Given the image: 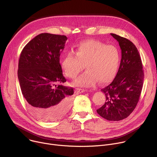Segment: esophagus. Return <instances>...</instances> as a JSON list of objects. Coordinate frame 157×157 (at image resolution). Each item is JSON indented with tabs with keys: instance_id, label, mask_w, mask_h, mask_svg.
Returning a JSON list of instances; mask_svg holds the SVG:
<instances>
[{
	"instance_id": "1",
	"label": "esophagus",
	"mask_w": 157,
	"mask_h": 157,
	"mask_svg": "<svg viewBox=\"0 0 157 157\" xmlns=\"http://www.w3.org/2000/svg\"><path fill=\"white\" fill-rule=\"evenodd\" d=\"M86 91V90L85 89H79V88H76V92L78 93H82Z\"/></svg>"
}]
</instances>
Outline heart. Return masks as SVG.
I'll list each match as a JSON object with an SVG mask.
<instances>
[{
  "label": "heart",
  "mask_w": 157,
  "mask_h": 157,
  "mask_svg": "<svg viewBox=\"0 0 157 157\" xmlns=\"http://www.w3.org/2000/svg\"><path fill=\"white\" fill-rule=\"evenodd\" d=\"M120 56L113 45H105L99 41L89 40L81 42L75 54L70 52L63 58L61 65L66 75L75 78L86 65L87 71L75 81L78 86L91 87L98 81L102 84L113 80L117 73Z\"/></svg>",
  "instance_id": "heart-1"
}]
</instances>
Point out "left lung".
<instances>
[{"label":"left lung","instance_id":"1","mask_svg":"<svg viewBox=\"0 0 157 157\" xmlns=\"http://www.w3.org/2000/svg\"><path fill=\"white\" fill-rule=\"evenodd\" d=\"M118 42L122 58L113 81L101 89L105 95L104 104L97 110L106 120L119 121L127 118L136 108L144 78L142 60L137 48L128 39L110 33Z\"/></svg>","mask_w":157,"mask_h":157}]
</instances>
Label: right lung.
I'll return each mask as SVG.
<instances>
[{
	"instance_id": "right-lung-1",
	"label": "right lung",
	"mask_w": 157,
	"mask_h": 157,
	"mask_svg": "<svg viewBox=\"0 0 157 157\" xmlns=\"http://www.w3.org/2000/svg\"><path fill=\"white\" fill-rule=\"evenodd\" d=\"M67 37L41 33L30 41L22 50L18 78L22 94L32 113L42 121H55L68 112L73 88L62 85L59 56Z\"/></svg>"
}]
</instances>
